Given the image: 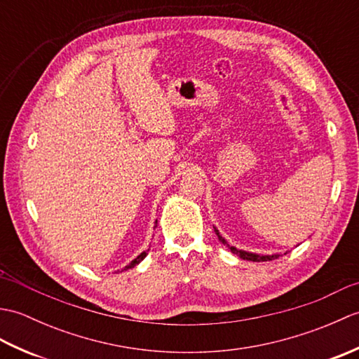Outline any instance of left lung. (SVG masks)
Instances as JSON below:
<instances>
[{"mask_svg": "<svg viewBox=\"0 0 359 359\" xmlns=\"http://www.w3.org/2000/svg\"><path fill=\"white\" fill-rule=\"evenodd\" d=\"M215 231H216V234H217V238H219V241L224 243V245H226L228 248H230L234 255H238L241 259H247V261H253V262H265V261H273V259H276V257H279V255H271V256H261V255H255V253H248V251H242V250H238V248H234V247H231V245H228V242L222 238V236L219 234V231L216 230L215 228Z\"/></svg>", "mask_w": 359, "mask_h": 359, "instance_id": "left-lung-1", "label": "left lung"}]
</instances>
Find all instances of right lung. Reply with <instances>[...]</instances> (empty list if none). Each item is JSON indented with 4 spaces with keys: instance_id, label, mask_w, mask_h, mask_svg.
Here are the masks:
<instances>
[{
    "instance_id": "right-lung-1",
    "label": "right lung",
    "mask_w": 359,
    "mask_h": 359,
    "mask_svg": "<svg viewBox=\"0 0 359 359\" xmlns=\"http://www.w3.org/2000/svg\"><path fill=\"white\" fill-rule=\"evenodd\" d=\"M156 222H157V220H156ZM147 255H148L147 251H143V253H142V255H139V256H137V257L134 259V261H133L131 264H129V265H126V266H125V270H128V269H133V266H135L137 264H140V262L143 261V259L147 257Z\"/></svg>"
}]
</instances>
